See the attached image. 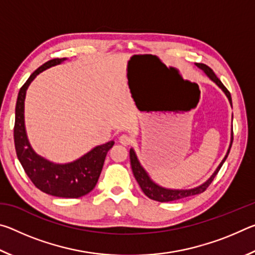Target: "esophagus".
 Masks as SVG:
<instances>
[{
  "label": "esophagus",
  "instance_id": "esophagus-1",
  "mask_svg": "<svg viewBox=\"0 0 255 255\" xmlns=\"http://www.w3.org/2000/svg\"><path fill=\"white\" fill-rule=\"evenodd\" d=\"M119 141H120V144H123L125 146L130 145L132 141V137L130 135H128V133H124V135L119 137Z\"/></svg>",
  "mask_w": 255,
  "mask_h": 255
}]
</instances>
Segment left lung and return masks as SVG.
Listing matches in <instances>:
<instances>
[{
  "instance_id": "obj_1",
  "label": "left lung",
  "mask_w": 255,
  "mask_h": 255,
  "mask_svg": "<svg viewBox=\"0 0 255 255\" xmlns=\"http://www.w3.org/2000/svg\"><path fill=\"white\" fill-rule=\"evenodd\" d=\"M196 65L199 68H201V70H204L206 74L208 75L210 79L213 80L215 83L223 90L224 92H225V94L228 98V100H230L231 105H232V97H231L230 91H228V90L226 89V86L222 83V81L219 80L217 76H216L214 71L211 70L209 66L205 65V64L197 63ZM232 143H233V132H232V141H231V145H230V149L232 147ZM230 149H228L225 158L223 159V162L219 164L217 170H216L215 173L211 175V178L208 181H207V182H205L204 184H201L200 187L195 188V189H190V190H170V189H164L162 187H158L157 184H155L153 181L149 179V176L147 175V173H146L145 170L143 169V167H141L139 162H138L135 152H133V149H130V152H129V156H130V164H131L132 173H133V175H135V179L137 180L138 184H139L140 189L143 190L145 196H147L149 199H152V200H156V201H159V202H167V201H174V200L183 199V198L191 197V196H195V195H199V193L204 192L205 190L209 187L210 183L213 182L215 176L217 175L219 170H221V167L223 166L224 162L226 161L228 154H230Z\"/></svg>"
}]
</instances>
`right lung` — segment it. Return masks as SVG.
I'll list each match as a JSON object with an SVG mask.
<instances>
[{
	"mask_svg": "<svg viewBox=\"0 0 255 255\" xmlns=\"http://www.w3.org/2000/svg\"><path fill=\"white\" fill-rule=\"evenodd\" d=\"M65 58H54L37 68L21 86L15 105V122L13 128L16 156L34 187L47 195L59 198H80L88 195L101 174L107 153L115 141L97 146L77 161L59 165L42 158L30 147L24 129V98L29 84L39 73L50 66L57 65Z\"/></svg>",
	"mask_w": 255,
	"mask_h": 255,
	"instance_id": "1",
	"label": "right lung"
}]
</instances>
